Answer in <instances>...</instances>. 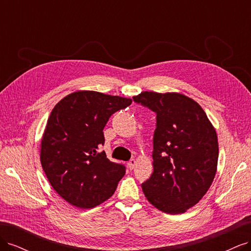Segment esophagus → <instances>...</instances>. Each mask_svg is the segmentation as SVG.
<instances>
[{
  "mask_svg": "<svg viewBox=\"0 0 251 251\" xmlns=\"http://www.w3.org/2000/svg\"><path fill=\"white\" fill-rule=\"evenodd\" d=\"M135 165H136V160H135V159H131V160L127 162V168L130 169V170H133L135 168Z\"/></svg>",
  "mask_w": 251,
  "mask_h": 251,
  "instance_id": "34e87169",
  "label": "esophagus"
}]
</instances>
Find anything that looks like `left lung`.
<instances>
[{
    "label": "left lung",
    "instance_id": "8db88e82",
    "mask_svg": "<svg viewBox=\"0 0 251 251\" xmlns=\"http://www.w3.org/2000/svg\"><path fill=\"white\" fill-rule=\"evenodd\" d=\"M133 100L156 113L153 174L141 184L149 202L166 214L185 212L215 179L219 146L198 102L180 93L141 92Z\"/></svg>",
    "mask_w": 251,
    "mask_h": 251
}]
</instances>
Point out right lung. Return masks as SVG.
Segmentation results:
<instances>
[{
	"instance_id": "obj_1",
	"label": "right lung",
	"mask_w": 251,
	"mask_h": 251,
	"mask_svg": "<svg viewBox=\"0 0 251 251\" xmlns=\"http://www.w3.org/2000/svg\"><path fill=\"white\" fill-rule=\"evenodd\" d=\"M131 98L76 91L53 108L41 142V163L53 189L79 208H93L115 193L123 164L110 161L100 146L112 114Z\"/></svg>"
}]
</instances>
